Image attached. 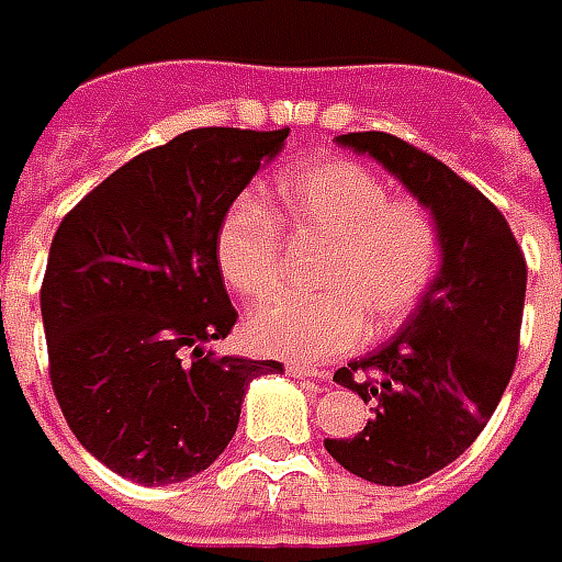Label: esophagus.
I'll return each instance as SVG.
<instances>
[{
	"instance_id": "34e87169",
	"label": "esophagus",
	"mask_w": 562,
	"mask_h": 562,
	"mask_svg": "<svg viewBox=\"0 0 562 562\" xmlns=\"http://www.w3.org/2000/svg\"><path fill=\"white\" fill-rule=\"evenodd\" d=\"M288 375L290 378H300V381H308V378H314V381H321V372L317 369H308V366H288Z\"/></svg>"
}]
</instances>
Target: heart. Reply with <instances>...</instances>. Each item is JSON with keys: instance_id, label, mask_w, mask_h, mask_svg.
<instances>
[{"instance_id": "b5f03b06", "label": "heart", "mask_w": 562, "mask_h": 562, "mask_svg": "<svg viewBox=\"0 0 562 562\" xmlns=\"http://www.w3.org/2000/svg\"><path fill=\"white\" fill-rule=\"evenodd\" d=\"M272 218L254 199L233 202L217 224L214 260L229 290L260 300L281 278V226L326 245L314 300L274 296L248 317V341L293 363H326L387 336L415 312L439 269V226L424 205L351 160H326L274 181Z\"/></svg>"}]
</instances>
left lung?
Wrapping results in <instances>:
<instances>
[{
  "instance_id": "obj_1",
  "label": "left lung",
  "mask_w": 562,
  "mask_h": 562,
  "mask_svg": "<svg viewBox=\"0 0 562 562\" xmlns=\"http://www.w3.org/2000/svg\"><path fill=\"white\" fill-rule=\"evenodd\" d=\"M381 162L439 226V269L400 333L338 369L372 420L324 448L351 475L384 487L429 479L479 439L517 360L527 262L499 209L445 162L387 133L338 135Z\"/></svg>"
}]
</instances>
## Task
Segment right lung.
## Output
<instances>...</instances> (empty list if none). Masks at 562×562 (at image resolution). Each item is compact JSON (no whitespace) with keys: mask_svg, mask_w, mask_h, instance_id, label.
<instances>
[{"mask_svg":"<svg viewBox=\"0 0 562 562\" xmlns=\"http://www.w3.org/2000/svg\"><path fill=\"white\" fill-rule=\"evenodd\" d=\"M288 135H175L90 190L50 241V384L75 439L123 479L160 487L199 475L236 436L250 381L284 375L274 360L209 345L238 317L214 260L217 224Z\"/></svg>","mask_w":562,"mask_h":562,"instance_id":"add662e5","label":"right lung"}]
</instances>
